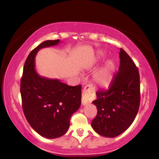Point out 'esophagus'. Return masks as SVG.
Wrapping results in <instances>:
<instances>
[{
    "mask_svg": "<svg viewBox=\"0 0 159 159\" xmlns=\"http://www.w3.org/2000/svg\"><path fill=\"white\" fill-rule=\"evenodd\" d=\"M95 98V95L93 88L90 86H86L82 91L81 102L82 105H85L87 103H90Z\"/></svg>",
    "mask_w": 159,
    "mask_h": 159,
    "instance_id": "34e87169",
    "label": "esophagus"
}]
</instances>
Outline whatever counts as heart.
I'll list each match as a JSON object with an SVG mask.
<instances>
[{
    "label": "heart",
    "mask_w": 159,
    "mask_h": 159,
    "mask_svg": "<svg viewBox=\"0 0 159 159\" xmlns=\"http://www.w3.org/2000/svg\"><path fill=\"white\" fill-rule=\"evenodd\" d=\"M114 65L111 61L107 62L95 74L94 81L101 87H107L112 80Z\"/></svg>",
    "instance_id": "obj_1"
}]
</instances>
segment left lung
<instances>
[{
	"mask_svg": "<svg viewBox=\"0 0 159 159\" xmlns=\"http://www.w3.org/2000/svg\"><path fill=\"white\" fill-rule=\"evenodd\" d=\"M120 64L114 75L109 89L96 92L93 103L97 115L93 120V129L100 135L114 138L131 125L139 110L140 75L134 61L120 48Z\"/></svg>",
	"mask_w": 159,
	"mask_h": 159,
	"instance_id": "left-lung-1",
	"label": "left lung"
}]
</instances>
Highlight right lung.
<instances>
[{
    "label": "right lung",
    "mask_w": 159,
    "mask_h": 159,
    "mask_svg": "<svg viewBox=\"0 0 159 159\" xmlns=\"http://www.w3.org/2000/svg\"><path fill=\"white\" fill-rule=\"evenodd\" d=\"M60 39L47 40L29 54L21 79V96L25 117L40 135L52 139L68 131L70 117L81 102V86H69L58 79L40 76L35 57L41 48L58 45Z\"/></svg>",
    "instance_id": "obj_1"
}]
</instances>
